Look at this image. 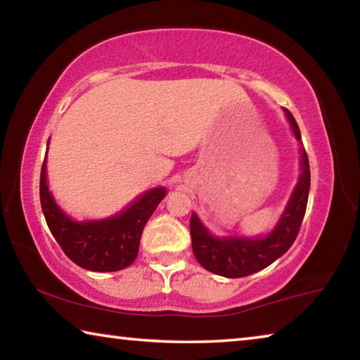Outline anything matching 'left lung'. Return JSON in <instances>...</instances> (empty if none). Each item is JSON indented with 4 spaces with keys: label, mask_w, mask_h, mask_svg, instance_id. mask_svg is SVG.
I'll return each instance as SVG.
<instances>
[{
    "label": "left lung",
    "mask_w": 360,
    "mask_h": 360,
    "mask_svg": "<svg viewBox=\"0 0 360 360\" xmlns=\"http://www.w3.org/2000/svg\"><path fill=\"white\" fill-rule=\"evenodd\" d=\"M284 112L295 138L302 143L300 129H298L294 115L285 108ZM300 163L302 174L290 195L289 203L285 206L283 216L279 217L276 227L268 235L257 236V238H245V236L217 238L206 230L198 216L193 212L191 217L192 251L198 264L214 275L243 278L264 270L265 266L281 257L284 252H288L300 230L308 203L311 176H309V162L304 148H302Z\"/></svg>",
    "instance_id": "1"
}]
</instances>
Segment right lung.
Returning <instances> with one entry per match:
<instances>
[{
	"mask_svg": "<svg viewBox=\"0 0 360 360\" xmlns=\"http://www.w3.org/2000/svg\"><path fill=\"white\" fill-rule=\"evenodd\" d=\"M165 195L163 187L150 188L120 214L77 222L65 214L49 192L46 158L41 168L39 198L49 230L63 252L76 265L90 271H119L133 264L144 225Z\"/></svg>",
	"mask_w": 360,
	"mask_h": 360,
	"instance_id": "right-lung-1",
	"label": "right lung"
}]
</instances>
